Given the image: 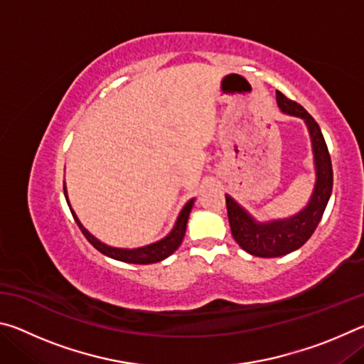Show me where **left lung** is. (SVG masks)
I'll list each match as a JSON object with an SVG mask.
<instances>
[{
  "label": "left lung",
  "instance_id": "8db88e82",
  "mask_svg": "<svg viewBox=\"0 0 364 364\" xmlns=\"http://www.w3.org/2000/svg\"><path fill=\"white\" fill-rule=\"evenodd\" d=\"M276 102L282 114L299 117L305 122L311 139L316 178L306 205L287 218L258 221L226 194L228 220L232 237L247 254L263 258L281 257L301 247L321 221L332 193V164L321 128L300 104L291 101L281 91H276Z\"/></svg>",
  "mask_w": 364,
  "mask_h": 364
}]
</instances>
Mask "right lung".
<instances>
[{
    "label": "right lung",
    "mask_w": 364,
    "mask_h": 364,
    "mask_svg": "<svg viewBox=\"0 0 364 364\" xmlns=\"http://www.w3.org/2000/svg\"><path fill=\"white\" fill-rule=\"evenodd\" d=\"M64 196H65V200L70 207V212L73 215V218H75L78 228L82 230V232L85 234V237L90 241V244H93V247L100 250L101 254L114 258V260L125 262V263H134V264L157 263V262L165 260V258L173 254V252L178 247H180L181 242H183L184 232H186V225H188L191 208H193V205H194V199H191V200L186 202V205L181 208L180 215H178V218L175 221V226L171 228V231L164 239H160V241H156V242L147 244V245H143V247H136V249H122V247H112V245L104 244L102 241H100V239L95 237L93 234H91L82 225V221L78 220V217L75 215V212H73V208H72L70 202H69L65 181H64Z\"/></svg>",
    "instance_id": "1"
}]
</instances>
